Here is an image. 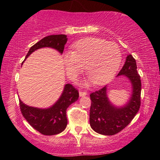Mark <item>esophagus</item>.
Wrapping results in <instances>:
<instances>
[{"label": "esophagus", "mask_w": 160, "mask_h": 160, "mask_svg": "<svg viewBox=\"0 0 160 160\" xmlns=\"http://www.w3.org/2000/svg\"><path fill=\"white\" fill-rule=\"evenodd\" d=\"M79 94H80V97H83V96H85V95L88 94V93L85 91H81V90H80V91L79 92Z\"/></svg>", "instance_id": "obj_1"}]
</instances>
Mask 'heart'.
Instances as JSON below:
<instances>
[{"instance_id":"b5f03b06","label":"heart","mask_w":160,"mask_h":160,"mask_svg":"<svg viewBox=\"0 0 160 160\" xmlns=\"http://www.w3.org/2000/svg\"><path fill=\"white\" fill-rule=\"evenodd\" d=\"M72 51L64 53L63 62L67 76L75 80L84 70L90 81L101 86L114 77L122 62L118 46L100 38H85L75 42Z\"/></svg>"}]
</instances>
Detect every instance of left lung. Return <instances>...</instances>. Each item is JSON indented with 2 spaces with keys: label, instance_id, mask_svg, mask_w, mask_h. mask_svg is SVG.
Listing matches in <instances>:
<instances>
[{
  "label": "left lung",
  "instance_id": "left-lung-1",
  "mask_svg": "<svg viewBox=\"0 0 160 160\" xmlns=\"http://www.w3.org/2000/svg\"><path fill=\"white\" fill-rule=\"evenodd\" d=\"M118 75L128 77L133 88L132 98L125 107L117 108L111 105L107 98L106 87L90 94V125L101 135H113L123 130L132 122L141 105V78L137 72L136 61L132 55L127 56L125 65Z\"/></svg>",
  "mask_w": 160,
  "mask_h": 160
}]
</instances>
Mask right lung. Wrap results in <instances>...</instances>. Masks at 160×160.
Segmentation results:
<instances>
[{
    "label": "right lung",
    "instance_id": "obj_1",
    "mask_svg": "<svg viewBox=\"0 0 160 160\" xmlns=\"http://www.w3.org/2000/svg\"><path fill=\"white\" fill-rule=\"evenodd\" d=\"M67 42L66 35H52L43 38L30 48L25 59L36 49L43 47L56 49L63 52L64 46ZM79 92L72 84H66L59 101L47 109L29 107L19 100L20 110L23 117L34 129L45 135H54L62 132L67 125V108L77 101Z\"/></svg>",
    "mask_w": 160,
    "mask_h": 160
}]
</instances>
